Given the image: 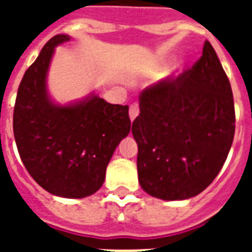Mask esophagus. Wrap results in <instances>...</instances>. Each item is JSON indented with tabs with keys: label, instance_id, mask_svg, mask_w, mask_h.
<instances>
[{
	"label": "esophagus",
	"instance_id": "1",
	"mask_svg": "<svg viewBox=\"0 0 252 252\" xmlns=\"http://www.w3.org/2000/svg\"><path fill=\"white\" fill-rule=\"evenodd\" d=\"M138 112H140V107H138L137 103H132L129 107V118L132 122H133L134 119L137 118Z\"/></svg>",
	"mask_w": 252,
	"mask_h": 252
}]
</instances>
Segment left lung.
Returning a JSON list of instances; mask_svg holds the SVG:
<instances>
[{
    "label": "left lung",
    "mask_w": 252,
    "mask_h": 252,
    "mask_svg": "<svg viewBox=\"0 0 252 252\" xmlns=\"http://www.w3.org/2000/svg\"><path fill=\"white\" fill-rule=\"evenodd\" d=\"M234 132L230 82L205 41L191 69L140 94L132 133L142 189L162 200L199 195L222 168Z\"/></svg>",
    "instance_id": "1"
}]
</instances>
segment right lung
I'll list each match as a JSON object with an SVG mask.
<instances>
[{
  "instance_id": "obj_1",
  "label": "right lung",
  "mask_w": 252,
  "mask_h": 252,
  "mask_svg": "<svg viewBox=\"0 0 252 252\" xmlns=\"http://www.w3.org/2000/svg\"><path fill=\"white\" fill-rule=\"evenodd\" d=\"M70 40L56 35L26 70L14 106L13 130L25 167L40 187L61 197L81 199L98 191L116 146L130 130L128 106L96 95L57 106L45 78L55 47Z\"/></svg>"
}]
</instances>
